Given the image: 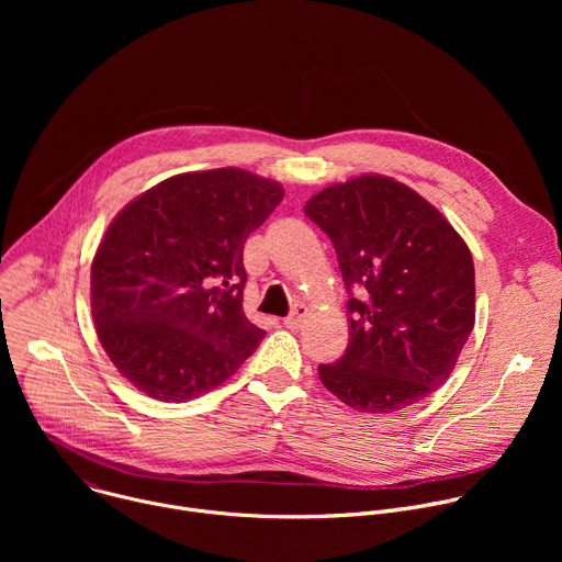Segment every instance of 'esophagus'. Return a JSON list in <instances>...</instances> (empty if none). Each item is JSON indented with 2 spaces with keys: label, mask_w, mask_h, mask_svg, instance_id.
Returning <instances> with one entry per match:
<instances>
[{
  "label": "esophagus",
  "mask_w": 562,
  "mask_h": 562,
  "mask_svg": "<svg viewBox=\"0 0 562 562\" xmlns=\"http://www.w3.org/2000/svg\"><path fill=\"white\" fill-rule=\"evenodd\" d=\"M306 306L304 304H295L293 306V311L284 317V327H289V329H297V327H302V323H304V317H306Z\"/></svg>",
  "instance_id": "obj_1"
}]
</instances>
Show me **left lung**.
<instances>
[{"mask_svg": "<svg viewBox=\"0 0 562 562\" xmlns=\"http://www.w3.org/2000/svg\"><path fill=\"white\" fill-rule=\"evenodd\" d=\"M304 213L338 254L349 291V347L319 364L345 405L391 414L451 375L475 323V273L464 239L414 189L360 176L313 195Z\"/></svg>", "mask_w": 562, "mask_h": 562, "instance_id": "8db88e82", "label": "left lung"}]
</instances>
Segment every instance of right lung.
<instances>
[{"instance_id": "obj_1", "label": "right lung", "mask_w": 562, "mask_h": 562, "mask_svg": "<svg viewBox=\"0 0 562 562\" xmlns=\"http://www.w3.org/2000/svg\"><path fill=\"white\" fill-rule=\"evenodd\" d=\"M282 198L273 180L213 169L159 182L115 215L93 258L91 311L111 362L142 393L187 403L258 349L243 251Z\"/></svg>"}]
</instances>
